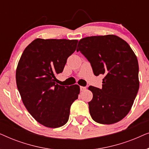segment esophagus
<instances>
[{"mask_svg": "<svg viewBox=\"0 0 149 149\" xmlns=\"http://www.w3.org/2000/svg\"><path fill=\"white\" fill-rule=\"evenodd\" d=\"M80 89H81V91H85V89H86V87H83V86H81V87H80Z\"/></svg>", "mask_w": 149, "mask_h": 149, "instance_id": "obj_1", "label": "esophagus"}]
</instances>
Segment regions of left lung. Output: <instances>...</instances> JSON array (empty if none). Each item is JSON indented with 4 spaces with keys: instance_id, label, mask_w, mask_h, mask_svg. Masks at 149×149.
<instances>
[{
    "instance_id": "left-lung-1",
    "label": "left lung",
    "mask_w": 149,
    "mask_h": 149,
    "mask_svg": "<svg viewBox=\"0 0 149 149\" xmlns=\"http://www.w3.org/2000/svg\"><path fill=\"white\" fill-rule=\"evenodd\" d=\"M91 63L95 76L103 74L102 88L89 86L91 117L101 124L119 122L127 115L139 89L137 57L125 40L114 34L79 40L77 49Z\"/></svg>"
}]
</instances>
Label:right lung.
Segmentation results:
<instances>
[{"mask_svg":"<svg viewBox=\"0 0 149 149\" xmlns=\"http://www.w3.org/2000/svg\"><path fill=\"white\" fill-rule=\"evenodd\" d=\"M78 40L36 38L22 54L16 83L24 106L36 121L47 127H62L68 121L70 106L78 98V85L62 86L56 75L77 49Z\"/></svg>","mask_w":149,"mask_h":149,"instance_id":"right-lung-1","label":"right lung"}]
</instances>
